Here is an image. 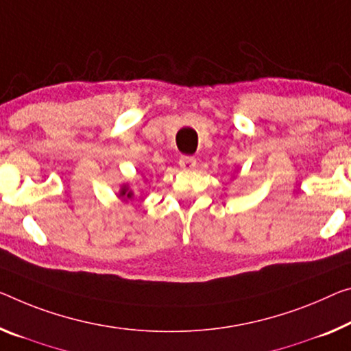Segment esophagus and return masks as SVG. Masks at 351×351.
Wrapping results in <instances>:
<instances>
[{"label": "esophagus", "instance_id": "34e87169", "mask_svg": "<svg viewBox=\"0 0 351 351\" xmlns=\"http://www.w3.org/2000/svg\"><path fill=\"white\" fill-rule=\"evenodd\" d=\"M179 166L182 169L190 171V169L194 168V166H196V158H194V157H180Z\"/></svg>", "mask_w": 351, "mask_h": 351}]
</instances>
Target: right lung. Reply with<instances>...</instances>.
<instances>
[{"label":"right lung","mask_w":351,"mask_h":351,"mask_svg":"<svg viewBox=\"0 0 351 351\" xmlns=\"http://www.w3.org/2000/svg\"><path fill=\"white\" fill-rule=\"evenodd\" d=\"M133 196H134V193H133V190L130 188V185H128V183H122L121 190H119V199H121V201L127 204L128 201H132Z\"/></svg>","instance_id":"add662e5"}]
</instances>
